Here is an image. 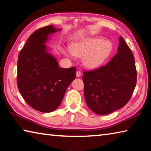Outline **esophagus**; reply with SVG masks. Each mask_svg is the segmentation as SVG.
<instances>
[{
  "label": "esophagus",
  "mask_w": 151,
  "mask_h": 151,
  "mask_svg": "<svg viewBox=\"0 0 151 151\" xmlns=\"http://www.w3.org/2000/svg\"><path fill=\"white\" fill-rule=\"evenodd\" d=\"M81 75V72H80V71H76V77H80Z\"/></svg>",
  "instance_id": "obj_1"
}]
</instances>
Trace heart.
Here are the masks:
<instances>
[{"label":"heart","mask_w":151,"mask_h":151,"mask_svg":"<svg viewBox=\"0 0 151 151\" xmlns=\"http://www.w3.org/2000/svg\"><path fill=\"white\" fill-rule=\"evenodd\" d=\"M112 50L111 42L101 37H87L76 42L70 46V51L76 56H83L86 68H96L108 58Z\"/></svg>","instance_id":"1"}]
</instances>
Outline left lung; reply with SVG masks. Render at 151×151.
Returning a JSON list of instances; mask_svg holds the SVG:
<instances>
[{"mask_svg":"<svg viewBox=\"0 0 151 151\" xmlns=\"http://www.w3.org/2000/svg\"><path fill=\"white\" fill-rule=\"evenodd\" d=\"M117 54L106 66L83 73L85 99L98 115H107L123 107L134 90L136 69L132 52L122 37Z\"/></svg>","mask_w":151,"mask_h":151,"instance_id":"1","label":"left lung"}]
</instances>
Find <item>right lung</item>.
Returning a JSON list of instances; mask_svg holds the SVG:
<instances>
[{
	"label": "right lung",
	"mask_w": 151,
	"mask_h": 151,
	"mask_svg": "<svg viewBox=\"0 0 151 151\" xmlns=\"http://www.w3.org/2000/svg\"><path fill=\"white\" fill-rule=\"evenodd\" d=\"M61 29L48 25L29 37L17 62V86L27 104L35 110L49 113L56 110L76 77V68L59 67L45 45L50 36Z\"/></svg>",
	"instance_id": "1"
}]
</instances>
